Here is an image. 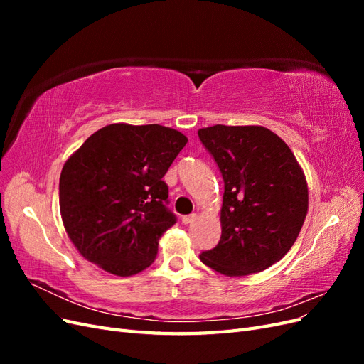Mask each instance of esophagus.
<instances>
[{
	"label": "esophagus",
	"mask_w": 364,
	"mask_h": 364,
	"mask_svg": "<svg viewBox=\"0 0 364 364\" xmlns=\"http://www.w3.org/2000/svg\"><path fill=\"white\" fill-rule=\"evenodd\" d=\"M196 218H197V215H196V214L183 215V217H182V223H183V225H191V223H194V222H196Z\"/></svg>",
	"instance_id": "34e87169"
}]
</instances>
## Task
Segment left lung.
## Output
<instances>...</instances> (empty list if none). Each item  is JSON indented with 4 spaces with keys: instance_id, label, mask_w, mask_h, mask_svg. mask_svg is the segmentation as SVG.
<instances>
[{
    "instance_id": "left-lung-1",
    "label": "left lung",
    "mask_w": 364,
    "mask_h": 364,
    "mask_svg": "<svg viewBox=\"0 0 364 364\" xmlns=\"http://www.w3.org/2000/svg\"><path fill=\"white\" fill-rule=\"evenodd\" d=\"M197 134L225 182L222 237L200 261L226 277L269 269L291 249L306 217L304 170L267 127L215 124Z\"/></svg>"
}]
</instances>
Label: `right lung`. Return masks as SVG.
Masks as SVG:
<instances>
[{"label": "right lung", "mask_w": 364, "mask_h": 364, "mask_svg": "<svg viewBox=\"0 0 364 364\" xmlns=\"http://www.w3.org/2000/svg\"><path fill=\"white\" fill-rule=\"evenodd\" d=\"M188 138L159 124L114 123L87 138L65 162L59 205L80 255L117 277L155 261L159 238L176 223L162 178Z\"/></svg>", "instance_id": "obj_1"}]
</instances>
